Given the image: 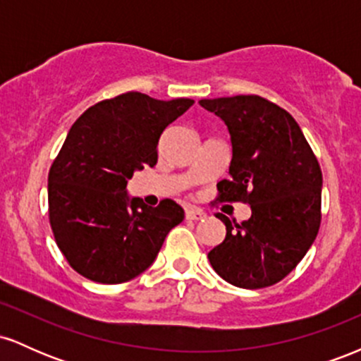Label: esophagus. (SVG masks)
<instances>
[{
    "label": "esophagus",
    "mask_w": 361,
    "mask_h": 361,
    "mask_svg": "<svg viewBox=\"0 0 361 361\" xmlns=\"http://www.w3.org/2000/svg\"><path fill=\"white\" fill-rule=\"evenodd\" d=\"M185 214H186V219H190V221H204L207 217V214L200 209V207H193V205L186 207Z\"/></svg>",
    "instance_id": "esophagus-1"
}]
</instances>
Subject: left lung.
<instances>
[{
  "instance_id": "1",
  "label": "left lung",
  "mask_w": 361,
  "mask_h": 361,
  "mask_svg": "<svg viewBox=\"0 0 361 361\" xmlns=\"http://www.w3.org/2000/svg\"><path fill=\"white\" fill-rule=\"evenodd\" d=\"M231 134L229 180L217 185L221 202L251 205V217L226 224V239L209 252L212 268L241 288L283 280L312 246L321 226L322 173L299 123L258 94L200 100Z\"/></svg>"
}]
</instances>
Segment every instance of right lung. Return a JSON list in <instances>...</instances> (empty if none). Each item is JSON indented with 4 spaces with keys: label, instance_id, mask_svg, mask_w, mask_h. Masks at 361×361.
Masks as SVG:
<instances>
[{
    "label": "right lung",
    "instance_id": "right-lung-1",
    "mask_svg": "<svg viewBox=\"0 0 361 361\" xmlns=\"http://www.w3.org/2000/svg\"><path fill=\"white\" fill-rule=\"evenodd\" d=\"M193 103L128 91L90 106L73 123L49 171V221L80 275L109 285L135 279L185 219L169 198L157 207L130 198L127 181L146 164L154 166L163 130Z\"/></svg>",
    "mask_w": 361,
    "mask_h": 361
}]
</instances>
